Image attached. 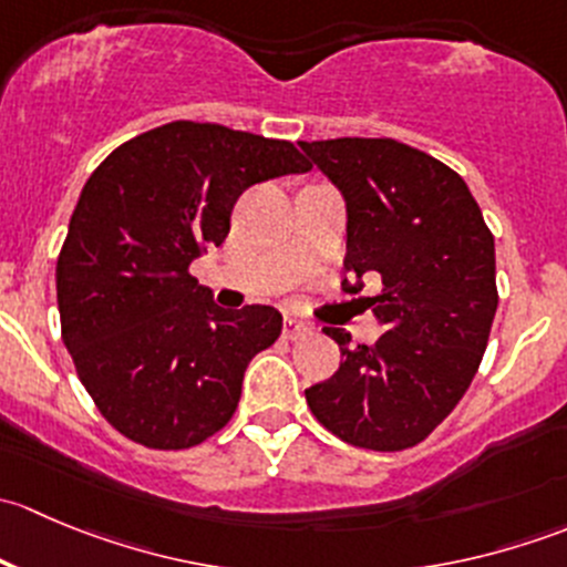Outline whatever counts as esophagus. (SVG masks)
Here are the masks:
<instances>
[{
	"instance_id": "1",
	"label": "esophagus",
	"mask_w": 567,
	"mask_h": 567,
	"mask_svg": "<svg viewBox=\"0 0 567 567\" xmlns=\"http://www.w3.org/2000/svg\"><path fill=\"white\" fill-rule=\"evenodd\" d=\"M310 326L305 323V320H299V318H285V329H282V334L288 337V340H305L307 334H310Z\"/></svg>"
}]
</instances>
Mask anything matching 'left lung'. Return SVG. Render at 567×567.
<instances>
[{"mask_svg": "<svg viewBox=\"0 0 567 567\" xmlns=\"http://www.w3.org/2000/svg\"><path fill=\"white\" fill-rule=\"evenodd\" d=\"M299 145L346 197L342 288L381 277L368 307L386 326L373 346L323 326L342 362L305 392L307 405L353 447L409 450L447 420L483 362L499 305L494 236L463 177L416 147L386 136Z\"/></svg>", "mask_w": 567, "mask_h": 567, "instance_id": "8db88e82", "label": "left lung"}]
</instances>
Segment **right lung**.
I'll return each mask as SVG.
<instances>
[{
  "label": "right lung",
  "mask_w": 567,
  "mask_h": 567,
  "mask_svg": "<svg viewBox=\"0 0 567 567\" xmlns=\"http://www.w3.org/2000/svg\"><path fill=\"white\" fill-rule=\"evenodd\" d=\"M310 167L293 142L175 120L90 175L56 257V305L79 381L114 431L169 453L230 422L282 316L221 310L188 266L225 241L249 186Z\"/></svg>",
  "instance_id": "obj_1"
}]
</instances>
